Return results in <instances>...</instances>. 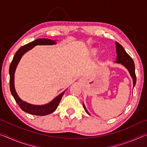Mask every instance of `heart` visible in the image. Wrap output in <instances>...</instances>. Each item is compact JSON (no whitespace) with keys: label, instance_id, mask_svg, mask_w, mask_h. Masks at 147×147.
<instances>
[{"label":"heart","instance_id":"1","mask_svg":"<svg viewBox=\"0 0 147 147\" xmlns=\"http://www.w3.org/2000/svg\"><path fill=\"white\" fill-rule=\"evenodd\" d=\"M94 53H95V51H94Z\"/></svg>","mask_w":147,"mask_h":147}]
</instances>
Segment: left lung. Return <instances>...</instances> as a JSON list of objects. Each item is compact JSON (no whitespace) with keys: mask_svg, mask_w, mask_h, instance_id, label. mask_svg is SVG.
Here are the masks:
<instances>
[{"mask_svg":"<svg viewBox=\"0 0 147 147\" xmlns=\"http://www.w3.org/2000/svg\"><path fill=\"white\" fill-rule=\"evenodd\" d=\"M116 45V52H117V58L115 61L117 63H121L124 67L127 69L129 73H130L131 78L133 80V88L136 86V76L135 73V65L132 58L126 53L125 50L124 49L123 46L119 44L117 42H115ZM83 106L86 113L90 115V113L87 110L85 105L83 103Z\"/></svg>","mask_w":147,"mask_h":147,"instance_id":"obj_1","label":"left lung"}]
</instances>
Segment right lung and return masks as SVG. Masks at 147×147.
Masks as SVG:
<instances>
[{"label":"right lung","mask_w":147,"mask_h":147,"mask_svg":"<svg viewBox=\"0 0 147 147\" xmlns=\"http://www.w3.org/2000/svg\"><path fill=\"white\" fill-rule=\"evenodd\" d=\"M56 44V40H52L49 39H38L36 40L33 41L28 44L25 45L23 47H21L18 51L16 52V54L14 55V57L12 60L11 63L9 66V88L12 96H13L16 102L18 104L20 108L21 109H23L24 111L28 113L29 114L34 115H39L43 116L47 115L49 114L53 113L58 108V106L59 104L61 99L63 96L65 91L62 92L57 96H56L53 100L43 105H34L26 102L25 101H23L22 99L19 97L18 94H17L16 88H15L14 84V78H15V72H16V68L19 63L20 60L24 54L26 52L29 51L30 50L33 49L35 46L36 45H53Z\"/></svg>","instance_id":"obj_1"}]
</instances>
